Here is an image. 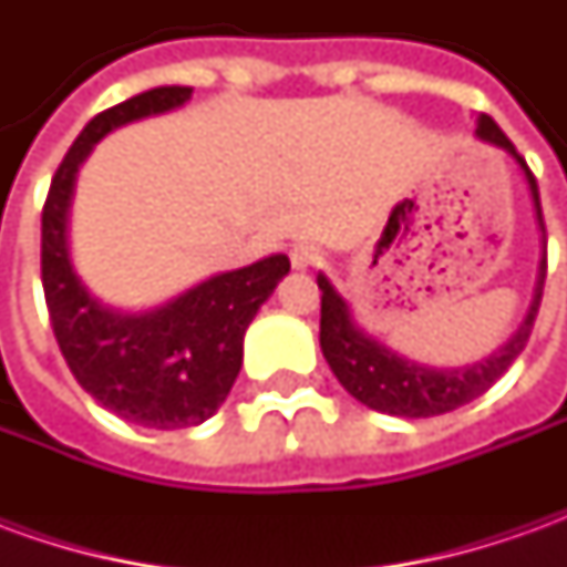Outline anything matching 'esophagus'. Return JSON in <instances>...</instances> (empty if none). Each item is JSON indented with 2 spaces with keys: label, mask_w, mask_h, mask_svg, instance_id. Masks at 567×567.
I'll return each instance as SVG.
<instances>
[{
  "label": "esophagus",
  "mask_w": 567,
  "mask_h": 567,
  "mask_svg": "<svg viewBox=\"0 0 567 567\" xmlns=\"http://www.w3.org/2000/svg\"><path fill=\"white\" fill-rule=\"evenodd\" d=\"M319 260H321L319 248H312V246H295V248H291V267H295V270H307V267L319 264Z\"/></svg>",
  "instance_id": "esophagus-1"
}]
</instances>
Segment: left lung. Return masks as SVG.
<instances>
[{"instance_id":"8db88e82","label":"left lung","mask_w":567,"mask_h":567,"mask_svg":"<svg viewBox=\"0 0 567 567\" xmlns=\"http://www.w3.org/2000/svg\"><path fill=\"white\" fill-rule=\"evenodd\" d=\"M476 140L507 151L513 161L519 163L525 182H528V194H532V203H535V221L537 230H540V264H537L532 307L525 312L523 324L516 328V333L501 346L498 352H492V355L483 358V361H474V364H464V368H427V364H419L413 358L394 352L392 346L380 343L377 337L364 333V328H358L346 297L333 288L324 272H319V343L321 352H324V361L331 364L333 377L340 380L346 392L364 406H370V410H377V413H389V416L401 419H427L443 416V413H452L458 406L471 404L474 398L488 392L507 373V368L523 352L528 337H532V328H535V316L540 309V297H544V279H547V230H544V215H540L537 182L532 169L519 157V151L513 148V142L501 133L498 124L488 115L476 117Z\"/></svg>"}]
</instances>
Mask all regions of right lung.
Segmentation results:
<instances>
[{
    "label": "right lung",
    "instance_id": "add662e5",
    "mask_svg": "<svg viewBox=\"0 0 567 567\" xmlns=\"http://www.w3.org/2000/svg\"><path fill=\"white\" fill-rule=\"evenodd\" d=\"M190 87H154L93 117L72 142L42 209V285L54 337L72 377L93 401L133 425L175 431L215 416L243 368V337L260 303L291 270L270 255L243 270L212 276L163 307H109L69 258V206L81 163L112 130L173 112Z\"/></svg>",
    "mask_w": 567,
    "mask_h": 567
}]
</instances>
